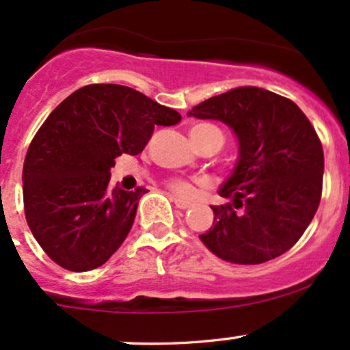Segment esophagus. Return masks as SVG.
Here are the masks:
<instances>
[{"instance_id":"1","label":"esophagus","mask_w":350,"mask_h":350,"mask_svg":"<svg viewBox=\"0 0 350 350\" xmlns=\"http://www.w3.org/2000/svg\"><path fill=\"white\" fill-rule=\"evenodd\" d=\"M170 199L174 200V204H175L176 207H178V208H189V207H192V204H190L189 200H183V199H180V197L172 196Z\"/></svg>"}]
</instances>
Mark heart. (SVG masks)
Instances as JSON below:
<instances>
[{
	"mask_svg": "<svg viewBox=\"0 0 350 350\" xmlns=\"http://www.w3.org/2000/svg\"><path fill=\"white\" fill-rule=\"evenodd\" d=\"M207 124H199V126H193V129H200V128H205ZM168 189L172 190V192H175L176 196H182V197H190L193 193V190H196V187H193L192 182H189V180L185 178H170L168 180Z\"/></svg>",
	"mask_w": 350,
	"mask_h": 350,
	"instance_id": "b5f03b06",
	"label": "heart"
}]
</instances>
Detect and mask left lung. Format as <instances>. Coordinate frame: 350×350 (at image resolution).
<instances>
[{
	"label": "left lung",
	"instance_id": "8db88e82",
	"mask_svg": "<svg viewBox=\"0 0 350 350\" xmlns=\"http://www.w3.org/2000/svg\"><path fill=\"white\" fill-rule=\"evenodd\" d=\"M226 122L239 160L212 205L214 224L200 241L236 265H259L295 246L312 222L323 180V150L312 122L286 97L261 88H236L189 111Z\"/></svg>",
	"mask_w": 350,
	"mask_h": 350
}]
</instances>
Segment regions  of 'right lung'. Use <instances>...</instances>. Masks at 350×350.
Here are the masks:
<instances>
[{
  "label": "right lung",
  "mask_w": 350,
  "mask_h": 350,
  "mask_svg": "<svg viewBox=\"0 0 350 350\" xmlns=\"http://www.w3.org/2000/svg\"><path fill=\"white\" fill-rule=\"evenodd\" d=\"M180 120L172 107L118 84L77 89L50 113L25 157L23 204L28 228L53 262L91 271L116 253L146 189H113L114 158L142 153L154 126Z\"/></svg>",
  "instance_id": "right-lung-1"
}]
</instances>
